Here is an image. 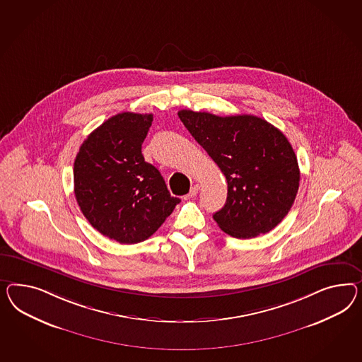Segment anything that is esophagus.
Returning <instances> with one entry per match:
<instances>
[{"label":"esophagus","mask_w":362,"mask_h":362,"mask_svg":"<svg viewBox=\"0 0 362 362\" xmlns=\"http://www.w3.org/2000/svg\"><path fill=\"white\" fill-rule=\"evenodd\" d=\"M199 189H200V186L199 185H194V186L191 187V189H189V192H188V197H195L197 195V192H199Z\"/></svg>","instance_id":"obj_1"}]
</instances>
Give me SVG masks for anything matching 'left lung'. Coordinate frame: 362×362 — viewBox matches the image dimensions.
<instances>
[{"label": "left lung", "mask_w": 362, "mask_h": 362, "mask_svg": "<svg viewBox=\"0 0 362 362\" xmlns=\"http://www.w3.org/2000/svg\"><path fill=\"white\" fill-rule=\"evenodd\" d=\"M177 116L226 179V203L214 215L221 230L253 238L279 224L300 180L298 159L284 133L250 115L220 117L183 109Z\"/></svg>", "instance_id": "8db88e82"}]
</instances>
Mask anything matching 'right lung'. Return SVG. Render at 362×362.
Returning <instances> with one entry per match:
<instances>
[{
  "label": "right lung",
  "mask_w": 362,
  "mask_h": 362,
  "mask_svg": "<svg viewBox=\"0 0 362 362\" xmlns=\"http://www.w3.org/2000/svg\"><path fill=\"white\" fill-rule=\"evenodd\" d=\"M151 122L153 115L118 113L89 134L74 163V189L83 215L119 244L147 240L180 202L142 156Z\"/></svg>",
  "instance_id": "right-lung-1"
}]
</instances>
